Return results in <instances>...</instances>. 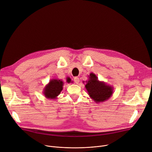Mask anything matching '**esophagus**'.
Wrapping results in <instances>:
<instances>
[{
	"instance_id": "34e87169",
	"label": "esophagus",
	"mask_w": 152,
	"mask_h": 152,
	"mask_svg": "<svg viewBox=\"0 0 152 152\" xmlns=\"http://www.w3.org/2000/svg\"><path fill=\"white\" fill-rule=\"evenodd\" d=\"M74 81H75V82L76 83H79V77H75V78H74Z\"/></svg>"
}]
</instances>
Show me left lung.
<instances>
[{
	"label": "left lung",
	"mask_w": 152,
	"mask_h": 152,
	"mask_svg": "<svg viewBox=\"0 0 152 152\" xmlns=\"http://www.w3.org/2000/svg\"><path fill=\"white\" fill-rule=\"evenodd\" d=\"M85 82V86L88 95L97 103L104 102L113 96V86L107 85L103 81L99 80L97 76L93 73L90 74L88 81Z\"/></svg>",
	"instance_id": "left-lung-1"
}]
</instances>
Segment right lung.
Returning a JSON list of instances; mask_svg holds the SVG:
<instances>
[{
	"instance_id": "obj_1",
	"label": "right lung",
	"mask_w": 152,
	"mask_h": 152,
	"mask_svg": "<svg viewBox=\"0 0 152 152\" xmlns=\"http://www.w3.org/2000/svg\"><path fill=\"white\" fill-rule=\"evenodd\" d=\"M68 83L71 80H67ZM64 82L58 79H52L43 89L42 93L46 98L49 99H56L63 89Z\"/></svg>"
}]
</instances>
